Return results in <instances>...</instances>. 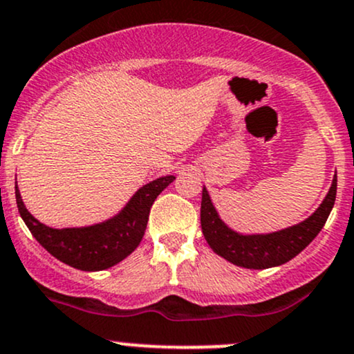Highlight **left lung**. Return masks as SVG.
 <instances>
[{
	"label": "left lung",
	"instance_id": "obj_1",
	"mask_svg": "<svg viewBox=\"0 0 354 354\" xmlns=\"http://www.w3.org/2000/svg\"><path fill=\"white\" fill-rule=\"evenodd\" d=\"M337 180L335 176L328 196L313 216L302 223L275 232L269 235H239L227 228V225L218 218V213L213 208L208 192L203 188L201 193V230L208 245L220 257L245 269H269L289 262L299 252L304 250L321 232L331 213L336 200Z\"/></svg>",
	"mask_w": 354,
	"mask_h": 354
}]
</instances>
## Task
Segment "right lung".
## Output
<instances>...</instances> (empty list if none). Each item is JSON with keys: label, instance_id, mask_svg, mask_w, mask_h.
Here are the masks:
<instances>
[{"label": "right lung", "instance_id": "1", "mask_svg": "<svg viewBox=\"0 0 354 354\" xmlns=\"http://www.w3.org/2000/svg\"><path fill=\"white\" fill-rule=\"evenodd\" d=\"M174 176L151 181L131 198L127 207L115 218L87 228H50L33 218L23 205L18 186H15L18 212L32 235L45 250L60 262L80 270H104L124 260L142 240L151 207L159 193Z\"/></svg>", "mask_w": 354, "mask_h": 354}]
</instances>
